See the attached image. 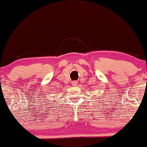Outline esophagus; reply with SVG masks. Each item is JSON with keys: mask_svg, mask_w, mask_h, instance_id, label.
<instances>
[{"mask_svg": "<svg viewBox=\"0 0 147 147\" xmlns=\"http://www.w3.org/2000/svg\"><path fill=\"white\" fill-rule=\"evenodd\" d=\"M77 85H78V81H73V82H72V86H76Z\"/></svg>", "mask_w": 147, "mask_h": 147, "instance_id": "1", "label": "esophagus"}]
</instances>
